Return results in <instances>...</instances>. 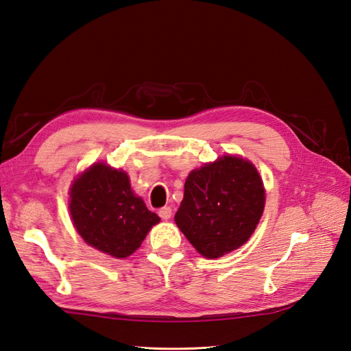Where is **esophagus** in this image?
<instances>
[{
  "label": "esophagus",
  "mask_w": 351,
  "mask_h": 351,
  "mask_svg": "<svg viewBox=\"0 0 351 351\" xmlns=\"http://www.w3.org/2000/svg\"><path fill=\"white\" fill-rule=\"evenodd\" d=\"M158 214H159V217H160V219H162V220H169V219H171L173 210H171V208H169V206H164V208H160Z\"/></svg>",
  "instance_id": "1"
}]
</instances>
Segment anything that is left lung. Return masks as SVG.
Listing matches in <instances>:
<instances>
[{
  "label": "left lung",
  "mask_w": 351,
  "mask_h": 351,
  "mask_svg": "<svg viewBox=\"0 0 351 351\" xmlns=\"http://www.w3.org/2000/svg\"><path fill=\"white\" fill-rule=\"evenodd\" d=\"M264 204L257 168L250 160L226 155L189 174L174 220L199 254L219 258L251 238Z\"/></svg>",
  "instance_id": "obj_1"
}]
</instances>
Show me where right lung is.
<instances>
[{
    "label": "right lung",
    "mask_w": 351,
    "mask_h": 351,
    "mask_svg": "<svg viewBox=\"0 0 351 351\" xmlns=\"http://www.w3.org/2000/svg\"><path fill=\"white\" fill-rule=\"evenodd\" d=\"M69 196L71 217L81 238L115 258H127L160 221L131 191L127 173L103 162L75 178Z\"/></svg>",
    "instance_id": "right-lung-1"
}]
</instances>
